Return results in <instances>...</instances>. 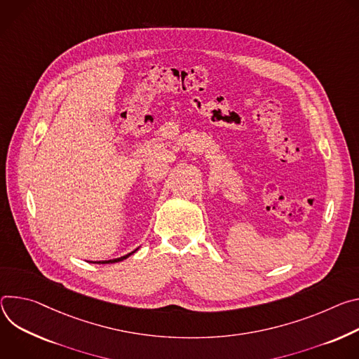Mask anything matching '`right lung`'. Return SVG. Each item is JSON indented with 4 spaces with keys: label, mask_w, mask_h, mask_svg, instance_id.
Here are the masks:
<instances>
[{
    "label": "right lung",
    "mask_w": 359,
    "mask_h": 359,
    "mask_svg": "<svg viewBox=\"0 0 359 359\" xmlns=\"http://www.w3.org/2000/svg\"><path fill=\"white\" fill-rule=\"evenodd\" d=\"M140 250V247L137 248V250H134L133 252H130V254H127V255H124V257H119V258H114V259H107V261H90L91 264H115V262H119V261H124V259H127L130 255H133L134 252H137Z\"/></svg>",
    "instance_id": "1"
}]
</instances>
